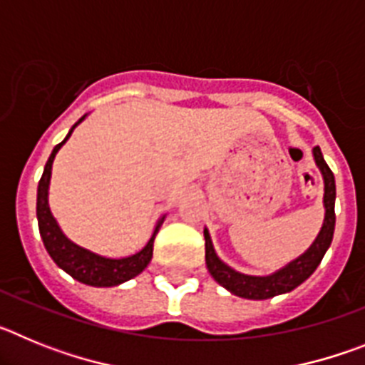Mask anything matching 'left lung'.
<instances>
[{
    "instance_id": "left-lung-1",
    "label": "left lung",
    "mask_w": 365,
    "mask_h": 365,
    "mask_svg": "<svg viewBox=\"0 0 365 365\" xmlns=\"http://www.w3.org/2000/svg\"><path fill=\"white\" fill-rule=\"evenodd\" d=\"M312 157H314L316 166H318L322 179H324V222H322L320 232H318L311 247L303 254H299L296 259L289 261L285 267L272 274H267V276H252V274H245L232 269L217 256L214 243H212L210 232H208V228H205L206 269L212 274V278L219 285L225 287L228 292L245 299H269L274 296L287 294V292L294 291L298 285H302L314 272L316 267L320 265L322 257L325 256L327 248L331 247V241H333L334 221H336V215H334L336 185H334L333 172L322 155L320 146L312 148Z\"/></svg>"
}]
</instances>
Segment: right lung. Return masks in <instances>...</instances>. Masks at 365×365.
Here are the masks:
<instances>
[{"mask_svg": "<svg viewBox=\"0 0 365 365\" xmlns=\"http://www.w3.org/2000/svg\"><path fill=\"white\" fill-rule=\"evenodd\" d=\"M87 115H83L76 124L69 130L62 143L54 146L53 153H51L49 160L45 163L43 175H41L40 182H38V199H36V217H38V228H40V235L43 240L45 248L53 261L56 263L63 272H67L71 278L76 282L83 283V285L91 287H117L120 283L128 282V279L135 278L143 272L148 265H150L151 256H153V241L155 235L163 227L166 214L160 215L159 221L155 222L153 234H151L150 241L144 245L138 252L131 254L125 257H108L102 254H96L89 248H83L71 241L63 230L60 228L58 221L54 219L53 212L49 208V186H51V173H53V163L60 148L69 140L73 135L74 128L80 122L86 120Z\"/></svg>", "mask_w": 365, "mask_h": 365, "instance_id": "obj_1", "label": "right lung"}]
</instances>
